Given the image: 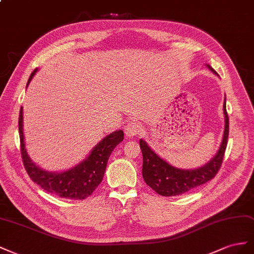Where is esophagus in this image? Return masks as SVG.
<instances>
[{
    "label": "esophagus",
    "instance_id": "obj_1",
    "mask_svg": "<svg viewBox=\"0 0 254 254\" xmlns=\"http://www.w3.org/2000/svg\"><path fill=\"white\" fill-rule=\"evenodd\" d=\"M125 131L127 136H135V135H139L142 131V128L138 122L131 121L127 125Z\"/></svg>",
    "mask_w": 254,
    "mask_h": 254
}]
</instances>
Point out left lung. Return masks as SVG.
Here are the masks:
<instances>
[{"label": "left lung", "mask_w": 254, "mask_h": 254, "mask_svg": "<svg viewBox=\"0 0 254 254\" xmlns=\"http://www.w3.org/2000/svg\"><path fill=\"white\" fill-rule=\"evenodd\" d=\"M208 66V64H207ZM215 74L217 72L209 67ZM223 113L226 118L223 138L217 154L203 167L193 170H183L172 167L167 162L159 157L150 149L147 142L140 139L139 146L142 153V177L152 190L157 193L171 197L190 191L198 186L211 181L221 167L224 152H226L229 137V116L226 108V99L223 104Z\"/></svg>", "instance_id": "1"}]
</instances>
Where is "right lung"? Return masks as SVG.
<instances>
[{
  "mask_svg": "<svg viewBox=\"0 0 254 254\" xmlns=\"http://www.w3.org/2000/svg\"><path fill=\"white\" fill-rule=\"evenodd\" d=\"M37 69L28 78L27 85L31 82ZM23 110L21 107L19 114V135H20V151L22 156V162L28 177L36 184H38L46 191L59 195L64 199L83 200L96 190L99 184L102 182L106 165L113 150L123 140V131L119 129L100 141L93 148L89 156L84 162L75 166L72 169L64 172H48L36 166L27 152L24 144L23 136Z\"/></svg>",
  "mask_w": 254,
  "mask_h": 254,
  "instance_id": "add662e5",
  "label": "right lung"
}]
</instances>
